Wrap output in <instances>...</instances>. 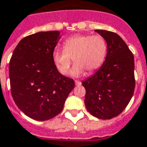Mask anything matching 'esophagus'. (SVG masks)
<instances>
[{
	"label": "esophagus",
	"instance_id": "esophagus-1",
	"mask_svg": "<svg viewBox=\"0 0 147 147\" xmlns=\"http://www.w3.org/2000/svg\"><path fill=\"white\" fill-rule=\"evenodd\" d=\"M75 83H76V86H80V85L82 84V82L79 81V80H75Z\"/></svg>",
	"mask_w": 147,
	"mask_h": 147
}]
</instances>
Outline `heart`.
Listing matches in <instances>:
<instances>
[{
    "instance_id": "heart-1",
    "label": "heart",
    "mask_w": 147,
    "mask_h": 147,
    "mask_svg": "<svg viewBox=\"0 0 147 147\" xmlns=\"http://www.w3.org/2000/svg\"><path fill=\"white\" fill-rule=\"evenodd\" d=\"M107 45L100 36L75 35L63 42V50L55 49L52 59L57 70L65 76L68 73L72 60L76 64L71 75L79 77L93 73L104 64L107 57Z\"/></svg>"
}]
</instances>
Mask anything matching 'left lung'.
<instances>
[{
    "label": "left lung",
    "instance_id": "obj_1",
    "mask_svg": "<svg viewBox=\"0 0 147 147\" xmlns=\"http://www.w3.org/2000/svg\"><path fill=\"white\" fill-rule=\"evenodd\" d=\"M107 45L104 64L92 76L82 81L86 89L85 105L96 118L106 120L123 111L135 89L134 56L115 32L96 29Z\"/></svg>",
    "mask_w": 147,
    "mask_h": 147
}]
</instances>
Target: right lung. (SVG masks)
<instances>
[{"instance_id": "right-lung-1", "label": "right lung", "mask_w": 147, "mask_h": 147, "mask_svg": "<svg viewBox=\"0 0 147 147\" xmlns=\"http://www.w3.org/2000/svg\"><path fill=\"white\" fill-rule=\"evenodd\" d=\"M61 39L59 31L39 32L20 40L9 63L11 96L25 115L47 121L61 112L75 87L72 79L55 67L52 54Z\"/></svg>"}]
</instances>
